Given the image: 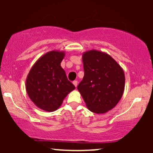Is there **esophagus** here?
<instances>
[{"label":"esophagus","instance_id":"esophagus-1","mask_svg":"<svg viewBox=\"0 0 153 153\" xmlns=\"http://www.w3.org/2000/svg\"><path fill=\"white\" fill-rule=\"evenodd\" d=\"M73 83L75 87H77V85H78V81H77V80H74V81L73 82Z\"/></svg>","mask_w":153,"mask_h":153}]
</instances>
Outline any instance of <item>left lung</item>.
Instances as JSON below:
<instances>
[{"instance_id":"1","label":"left lung","mask_w":153,"mask_h":153,"mask_svg":"<svg viewBox=\"0 0 153 153\" xmlns=\"http://www.w3.org/2000/svg\"><path fill=\"white\" fill-rule=\"evenodd\" d=\"M82 59L85 73L78 90L88 110L106 113L114 108L124 94V71L113 57L101 51H86Z\"/></svg>"}]
</instances>
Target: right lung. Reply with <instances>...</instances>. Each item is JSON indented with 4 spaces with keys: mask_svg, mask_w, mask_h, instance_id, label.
<instances>
[{
    "mask_svg": "<svg viewBox=\"0 0 153 153\" xmlns=\"http://www.w3.org/2000/svg\"><path fill=\"white\" fill-rule=\"evenodd\" d=\"M64 51L52 50L40 57L26 80L28 96L38 108L46 111H54L62 105L63 100L75 88L68 80L60 64Z\"/></svg>",
    "mask_w": 153,
    "mask_h": 153,
    "instance_id": "right-lung-1",
    "label": "right lung"
}]
</instances>
